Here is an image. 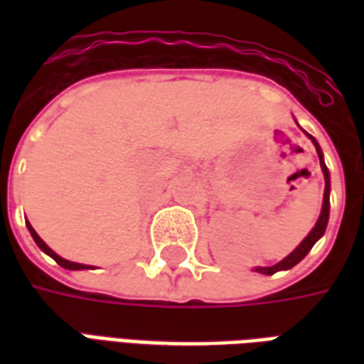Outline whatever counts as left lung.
Instances as JSON below:
<instances>
[{
  "label": "left lung",
  "instance_id": "8db88e82",
  "mask_svg": "<svg viewBox=\"0 0 364 364\" xmlns=\"http://www.w3.org/2000/svg\"><path fill=\"white\" fill-rule=\"evenodd\" d=\"M310 136V134H308ZM310 140L314 142V146H316V151H318V158H320V167L321 171H323V179H326V189H323V203H321V213H320V218H318V222H316V226L312 228V232L308 234V236L302 240V244L298 245L294 252L290 253V255H287L284 259L279 261L277 265H271V267H255V271L261 274H274L277 271H287V269H292L296 263H300V261L304 259L306 255H308V252L312 250L314 244L320 240L321 236H323V232H326V228H328V220H329V189H331V185H329V171L328 167H326V164H323V154H321V148L320 144L316 142V138L314 136H310Z\"/></svg>",
  "mask_w": 364,
  "mask_h": 364
}]
</instances>
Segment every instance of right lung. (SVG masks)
<instances>
[{
	"mask_svg": "<svg viewBox=\"0 0 364 364\" xmlns=\"http://www.w3.org/2000/svg\"><path fill=\"white\" fill-rule=\"evenodd\" d=\"M27 228H28V232H31V236H33V240H35L36 242V245H38V247H41V250H43L44 253H46V255H50L52 259L56 261V263H58L60 267H64V269H70V271H80V269H90V265H82V263H74V261H68V259H64V257H60L58 253H54L50 250V247H48V245L44 244L43 240H41V236H38V234H36L35 230H33V226H31V224H27Z\"/></svg>",
	"mask_w": 364,
	"mask_h": 364,
	"instance_id": "1",
	"label": "right lung"
}]
</instances>
